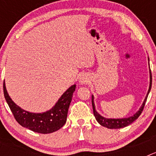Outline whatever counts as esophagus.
<instances>
[{
    "instance_id": "1",
    "label": "esophagus",
    "mask_w": 156,
    "mask_h": 156,
    "mask_svg": "<svg viewBox=\"0 0 156 156\" xmlns=\"http://www.w3.org/2000/svg\"><path fill=\"white\" fill-rule=\"evenodd\" d=\"M88 81H89V77L86 74H83V75H81L80 76L79 82L81 84H86V83H88Z\"/></svg>"
}]
</instances>
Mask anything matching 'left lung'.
<instances>
[{
	"label": "left lung",
	"mask_w": 156,
	"mask_h": 156,
	"mask_svg": "<svg viewBox=\"0 0 156 156\" xmlns=\"http://www.w3.org/2000/svg\"><path fill=\"white\" fill-rule=\"evenodd\" d=\"M148 59V62H149V58ZM149 75H150V83H149V88H148V93L146 94V97L144 98V101H143L142 105L140 107L138 111L136 112V113L133 114L131 116H129L127 118H119V119H114V118H105V117L101 115L100 114L96 111V108H95V105L94 101V95H92V106H93V112L94 115L95 116V119L98 122V123L101 126H105V127H107L108 129H119V128H123L125 126H129V124H131L133 121H135L139 117V115L141 114L143 111V108L144 107V105H145L146 101L148 98V94H149L150 90H151V69L149 70Z\"/></svg>",
	"instance_id": "8db88e82"
}]
</instances>
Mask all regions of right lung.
Segmentation results:
<instances>
[{
  "label": "right lung",
  "instance_id": "obj_1",
  "mask_svg": "<svg viewBox=\"0 0 156 156\" xmlns=\"http://www.w3.org/2000/svg\"><path fill=\"white\" fill-rule=\"evenodd\" d=\"M75 90L76 84H73L63 93L50 110L41 113H36L26 111L14 102L7 91L5 83L4 82L5 100L15 119L23 127L40 133H53L64 126L67 119L69 107Z\"/></svg>",
  "mask_w": 156,
  "mask_h": 156
}]
</instances>
